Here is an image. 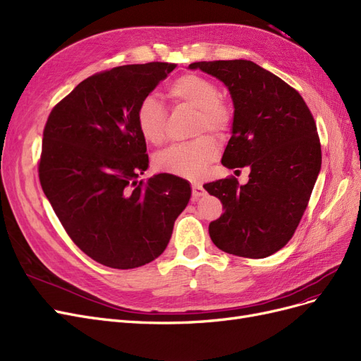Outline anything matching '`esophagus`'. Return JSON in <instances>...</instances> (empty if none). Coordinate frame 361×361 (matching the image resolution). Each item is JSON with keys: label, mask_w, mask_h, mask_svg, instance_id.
<instances>
[{"label": "esophagus", "mask_w": 361, "mask_h": 361, "mask_svg": "<svg viewBox=\"0 0 361 361\" xmlns=\"http://www.w3.org/2000/svg\"><path fill=\"white\" fill-rule=\"evenodd\" d=\"M204 193H205V190H204V188H202L201 184H193V185H192V195H193V200H197V197L204 196Z\"/></svg>", "instance_id": "34e87169"}]
</instances>
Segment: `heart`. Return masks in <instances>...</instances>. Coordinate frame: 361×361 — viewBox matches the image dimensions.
<instances>
[{"label":"heart","instance_id":"b5f03b06","mask_svg":"<svg viewBox=\"0 0 361 361\" xmlns=\"http://www.w3.org/2000/svg\"><path fill=\"white\" fill-rule=\"evenodd\" d=\"M169 96L178 103L189 104L197 109L196 130L202 133L212 130L222 135L231 124V111L219 99V90L213 80L201 75L188 73L177 78L169 87ZM136 126L147 142L160 145L166 139V111L154 96H145L137 104ZM219 154V145L210 135H204L195 141L181 142L161 151L154 157L157 169L172 176L190 180L200 178L205 168Z\"/></svg>","mask_w":361,"mask_h":361}]
</instances>
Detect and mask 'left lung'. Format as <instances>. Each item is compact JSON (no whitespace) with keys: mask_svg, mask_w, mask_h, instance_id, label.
<instances>
[{"mask_svg":"<svg viewBox=\"0 0 361 361\" xmlns=\"http://www.w3.org/2000/svg\"><path fill=\"white\" fill-rule=\"evenodd\" d=\"M189 68L228 88L234 117L222 164L250 169L246 184H204L225 208L210 224V237L235 257H270L294 235L321 171L315 121L294 88L253 61H200Z\"/></svg>","mask_w":361,"mask_h":361,"instance_id":"8db88e82","label":"left lung"}]
</instances>
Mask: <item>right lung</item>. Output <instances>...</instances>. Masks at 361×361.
<instances>
[{
  "instance_id": "right-lung-1",
  "label": "right lung",
  "mask_w": 361,
  "mask_h": 361,
  "mask_svg": "<svg viewBox=\"0 0 361 361\" xmlns=\"http://www.w3.org/2000/svg\"><path fill=\"white\" fill-rule=\"evenodd\" d=\"M176 64L147 63L92 75L52 109L44 126L39 177L76 246L111 269H136L160 257L192 188L148 169L136 126L137 104Z\"/></svg>"
}]
</instances>
